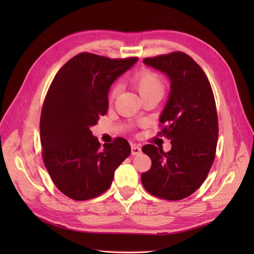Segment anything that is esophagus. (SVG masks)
I'll list each match as a JSON object with an SVG mask.
<instances>
[{
    "label": "esophagus",
    "mask_w": 254,
    "mask_h": 254,
    "mask_svg": "<svg viewBox=\"0 0 254 254\" xmlns=\"http://www.w3.org/2000/svg\"><path fill=\"white\" fill-rule=\"evenodd\" d=\"M131 152H132V155H139L142 152V149H141V147L137 146V145H132Z\"/></svg>",
    "instance_id": "1"
}]
</instances>
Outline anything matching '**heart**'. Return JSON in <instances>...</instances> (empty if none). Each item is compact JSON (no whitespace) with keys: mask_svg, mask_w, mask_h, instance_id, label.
Listing matches in <instances>:
<instances>
[{"mask_svg":"<svg viewBox=\"0 0 254 254\" xmlns=\"http://www.w3.org/2000/svg\"><path fill=\"white\" fill-rule=\"evenodd\" d=\"M132 83L137 88L138 93L141 94L142 97L152 93L164 94V90H165L164 80L161 79V77L157 73L148 68H144L142 71H139L134 75L132 78ZM119 89H120L119 85H115L110 89V93H109L110 100H113L116 98V96L119 93Z\"/></svg>","mask_w":254,"mask_h":254,"instance_id":"obj_1","label":"heart"}]
</instances>
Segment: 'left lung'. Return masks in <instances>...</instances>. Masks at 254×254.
<instances>
[{
  "label": "left lung",
  "instance_id": "1",
  "mask_svg": "<svg viewBox=\"0 0 254 254\" xmlns=\"http://www.w3.org/2000/svg\"><path fill=\"white\" fill-rule=\"evenodd\" d=\"M144 63L170 78L158 135L170 139L171 149L165 153L152 144L143 146L152 167L141 180L152 195L179 201L202 186L214 163L218 118L213 89L202 67L185 52L145 58Z\"/></svg>",
  "mask_w": 254,
  "mask_h": 254
}]
</instances>
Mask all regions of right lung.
I'll list each match as a JSON object with an SVG mask.
<instances>
[{"instance_id":"add662e5","label":"right lung","mask_w":254,"mask_h":254,"mask_svg":"<svg viewBox=\"0 0 254 254\" xmlns=\"http://www.w3.org/2000/svg\"><path fill=\"white\" fill-rule=\"evenodd\" d=\"M136 61L82 52L59 69L48 89L40 117L42 160L53 183L69 198L101 195L131 154L123 137L101 147L90 127L107 113L111 84Z\"/></svg>"}]
</instances>
